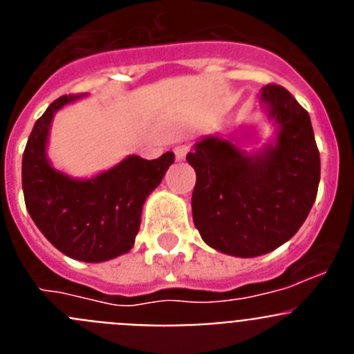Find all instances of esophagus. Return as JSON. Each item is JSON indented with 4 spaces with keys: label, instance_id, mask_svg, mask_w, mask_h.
I'll return each instance as SVG.
<instances>
[{
    "label": "esophagus",
    "instance_id": "obj_1",
    "mask_svg": "<svg viewBox=\"0 0 354 354\" xmlns=\"http://www.w3.org/2000/svg\"><path fill=\"white\" fill-rule=\"evenodd\" d=\"M174 152H175V158L179 159V161H183V159L186 158L187 152H189V145H186V143H180V145L175 147Z\"/></svg>",
    "mask_w": 354,
    "mask_h": 354
}]
</instances>
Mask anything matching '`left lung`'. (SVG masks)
<instances>
[{
  "mask_svg": "<svg viewBox=\"0 0 354 354\" xmlns=\"http://www.w3.org/2000/svg\"><path fill=\"white\" fill-rule=\"evenodd\" d=\"M261 102L278 131L257 152L218 136L186 156L195 168L193 221L211 248L259 257L298 232L317 196L321 159L306 109L280 84H266Z\"/></svg>",
  "mask_w": 354,
  "mask_h": 354,
  "instance_id": "1",
  "label": "left lung"
}]
</instances>
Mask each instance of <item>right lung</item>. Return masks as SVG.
<instances>
[{"label":"right lung","instance_id":"add662e5","mask_svg":"<svg viewBox=\"0 0 354 354\" xmlns=\"http://www.w3.org/2000/svg\"><path fill=\"white\" fill-rule=\"evenodd\" d=\"M81 95H62L35 122L23 154L26 209L40 232L67 257L104 262L129 252L140 230L147 196L174 162V152L147 161L129 156L92 179L55 170L46 154L55 113Z\"/></svg>","mask_w":354,"mask_h":354}]
</instances>
